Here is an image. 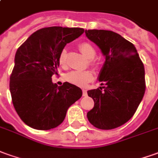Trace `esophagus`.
<instances>
[{"instance_id":"34e87169","label":"esophagus","mask_w":158,"mask_h":158,"mask_svg":"<svg viewBox=\"0 0 158 158\" xmlns=\"http://www.w3.org/2000/svg\"><path fill=\"white\" fill-rule=\"evenodd\" d=\"M82 95H83V96H86V95H87V90L82 89Z\"/></svg>"}]
</instances>
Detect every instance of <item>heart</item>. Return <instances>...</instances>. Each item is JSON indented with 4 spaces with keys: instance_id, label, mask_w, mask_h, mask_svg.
<instances>
[{
    "instance_id": "obj_1",
    "label": "heart",
    "mask_w": 158,
    "mask_h": 158,
    "mask_svg": "<svg viewBox=\"0 0 158 158\" xmlns=\"http://www.w3.org/2000/svg\"><path fill=\"white\" fill-rule=\"evenodd\" d=\"M79 49L81 53L87 56L89 59L94 58L96 55V51L95 49L89 43L83 42L79 45ZM58 63L62 67H65L67 64V52L65 50H63L58 56ZM91 64H94L93 61H91ZM93 79V74L91 71L86 70V71H77L74 70L71 71L66 76V80L69 81L70 83L75 84V85L80 86V87H84V86Z\"/></svg>"
}]
</instances>
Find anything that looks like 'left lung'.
<instances>
[{
  "label": "left lung",
  "instance_id": "obj_1",
  "mask_svg": "<svg viewBox=\"0 0 158 158\" xmlns=\"http://www.w3.org/2000/svg\"><path fill=\"white\" fill-rule=\"evenodd\" d=\"M85 33L106 58L99 74V81L105 86L88 91L94 106L87 117L96 128L114 129L133 116L143 99L144 67L135 46L118 33L96 29Z\"/></svg>",
  "mask_w": 158,
  "mask_h": 158
}]
</instances>
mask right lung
I'll use <instances>...</instances> for the list:
<instances>
[{
  "label": "right lung",
  "instance_id": "obj_1",
  "mask_svg": "<svg viewBox=\"0 0 158 158\" xmlns=\"http://www.w3.org/2000/svg\"><path fill=\"white\" fill-rule=\"evenodd\" d=\"M83 32L78 27H44L18 48L9 88L15 110L27 126L37 130L58 127L81 97L80 88L67 81L58 87L52 77L58 75V56L66 44Z\"/></svg>",
  "mask_w": 158,
  "mask_h": 158
}]
</instances>
